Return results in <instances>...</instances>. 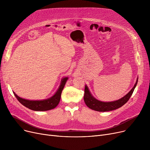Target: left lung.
Wrapping results in <instances>:
<instances>
[{
	"label": "left lung",
	"mask_w": 150,
	"mask_h": 150,
	"mask_svg": "<svg viewBox=\"0 0 150 150\" xmlns=\"http://www.w3.org/2000/svg\"><path fill=\"white\" fill-rule=\"evenodd\" d=\"M137 81L138 79H137V81L132 89L127 94V95L121 98L119 100L110 102L101 101L97 100L96 98H94L91 93L87 85H86L84 95V101L85 102V104L90 109L99 112L112 111V110H115L116 109L122 107L123 105H124L129 100L137 84Z\"/></svg>",
	"instance_id": "8db88e82"
}]
</instances>
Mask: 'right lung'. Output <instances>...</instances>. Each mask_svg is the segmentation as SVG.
Segmentation results:
<instances>
[{
  "label": "right lung",
  "instance_id": "1",
  "mask_svg": "<svg viewBox=\"0 0 150 150\" xmlns=\"http://www.w3.org/2000/svg\"><path fill=\"white\" fill-rule=\"evenodd\" d=\"M68 80V77L63 78L59 87L58 91L56 92L54 95L49 98L43 100H29L24 98H22L18 96L14 92V94L15 97H16L20 103L27 108L36 111H49V110L52 109L56 108L59 103L61 99V96L62 91L64 88V86L67 80Z\"/></svg>",
  "mask_w": 150,
  "mask_h": 150
}]
</instances>
